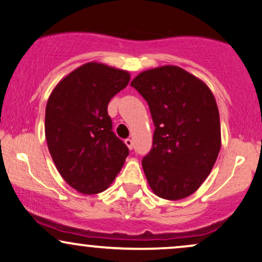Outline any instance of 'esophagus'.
Instances as JSON below:
<instances>
[{
    "mask_svg": "<svg viewBox=\"0 0 262 262\" xmlns=\"http://www.w3.org/2000/svg\"><path fill=\"white\" fill-rule=\"evenodd\" d=\"M125 143H126V146L128 147V149H132V148H134V141H132L131 138H126Z\"/></svg>",
    "mask_w": 262,
    "mask_h": 262,
    "instance_id": "1",
    "label": "esophagus"
}]
</instances>
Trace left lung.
Here are the masks:
<instances>
[{"mask_svg": "<svg viewBox=\"0 0 262 262\" xmlns=\"http://www.w3.org/2000/svg\"><path fill=\"white\" fill-rule=\"evenodd\" d=\"M131 86L146 99L156 130L142 159L151 190L169 200L194 193L221 148L220 115L204 82L179 67L141 73Z\"/></svg>", "mask_w": 262, "mask_h": 262, "instance_id": "1", "label": "left lung"}]
</instances>
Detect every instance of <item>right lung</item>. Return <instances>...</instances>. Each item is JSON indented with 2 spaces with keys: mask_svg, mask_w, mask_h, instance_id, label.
Returning <instances> with one entry per match:
<instances>
[{
  "mask_svg": "<svg viewBox=\"0 0 262 262\" xmlns=\"http://www.w3.org/2000/svg\"><path fill=\"white\" fill-rule=\"evenodd\" d=\"M128 81L127 72L87 63L48 98L45 134L51 157L66 182L83 194L108 188L130 153L108 115V103Z\"/></svg>",
  "mask_w": 262,
  "mask_h": 262,
  "instance_id": "1",
  "label": "right lung"
}]
</instances>
